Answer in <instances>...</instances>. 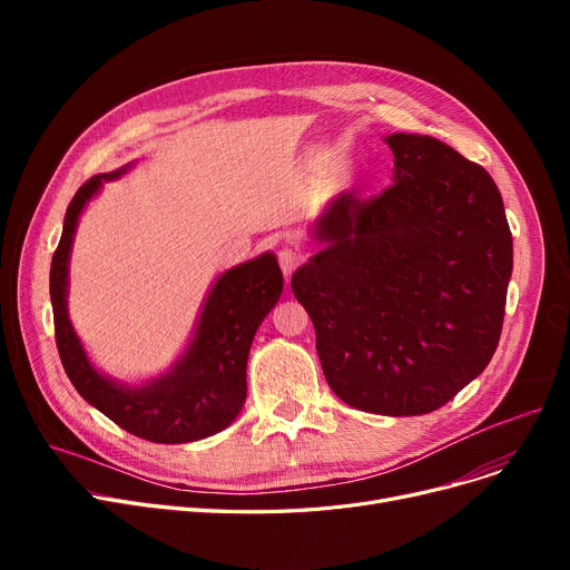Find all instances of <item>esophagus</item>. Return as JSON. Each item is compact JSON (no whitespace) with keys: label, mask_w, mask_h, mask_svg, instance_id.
Segmentation results:
<instances>
[{"label":"esophagus","mask_w":570,"mask_h":570,"mask_svg":"<svg viewBox=\"0 0 570 570\" xmlns=\"http://www.w3.org/2000/svg\"><path fill=\"white\" fill-rule=\"evenodd\" d=\"M277 261H279V267H282V273H284V277L288 279L293 273H295V267L303 263V254L297 252V249H291V247H284L279 254H277Z\"/></svg>","instance_id":"obj_1"}]
</instances>
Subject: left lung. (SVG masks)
Wrapping results in <instances>:
<instances>
[{
  "mask_svg": "<svg viewBox=\"0 0 570 570\" xmlns=\"http://www.w3.org/2000/svg\"><path fill=\"white\" fill-rule=\"evenodd\" d=\"M393 187L342 191L291 279L333 393L379 415H423L481 374L499 344L513 237L490 173L451 145L391 134Z\"/></svg>",
  "mask_w": 570,
  "mask_h": 570,
  "instance_id": "1",
  "label": "left lung"
}]
</instances>
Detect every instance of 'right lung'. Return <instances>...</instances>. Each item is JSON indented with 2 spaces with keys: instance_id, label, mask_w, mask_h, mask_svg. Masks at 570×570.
Masks as SVG:
<instances>
[{
  "instance_id": "obj_1",
  "label": "right lung",
  "mask_w": 570,
  "mask_h": 570,
  "mask_svg": "<svg viewBox=\"0 0 570 570\" xmlns=\"http://www.w3.org/2000/svg\"><path fill=\"white\" fill-rule=\"evenodd\" d=\"M131 164L89 177L67 207L50 265L55 340L67 376L85 402L115 425L155 443H189L226 430L247 400V357L263 318L277 305L284 277L273 252L239 263L217 277L198 314L194 337L166 374L142 385L101 374L78 340L67 307L69 258L78 219L104 183Z\"/></svg>"
}]
</instances>
